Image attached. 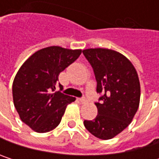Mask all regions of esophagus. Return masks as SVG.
<instances>
[{"label":"esophagus","mask_w":159,"mask_h":159,"mask_svg":"<svg viewBox=\"0 0 159 159\" xmlns=\"http://www.w3.org/2000/svg\"><path fill=\"white\" fill-rule=\"evenodd\" d=\"M79 101L82 103V104H84V103H86V102H87V99L84 97V98H79Z\"/></svg>","instance_id":"1"}]
</instances>
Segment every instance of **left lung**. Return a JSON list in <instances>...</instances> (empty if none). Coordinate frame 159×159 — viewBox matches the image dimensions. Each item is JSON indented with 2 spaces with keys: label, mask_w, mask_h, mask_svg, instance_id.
<instances>
[{
  "label": "left lung",
  "mask_w": 159,
  "mask_h": 159,
  "mask_svg": "<svg viewBox=\"0 0 159 159\" xmlns=\"http://www.w3.org/2000/svg\"><path fill=\"white\" fill-rule=\"evenodd\" d=\"M83 53L93 68L97 92L98 115L84 125L94 136L108 140L121 133L133 120L140 102V82L132 62L109 48H87Z\"/></svg>",
  "instance_id": "obj_1"
}]
</instances>
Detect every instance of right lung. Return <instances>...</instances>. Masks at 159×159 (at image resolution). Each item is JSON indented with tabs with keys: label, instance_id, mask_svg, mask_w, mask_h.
I'll list each match as a JSON object with an SVG mask.
<instances>
[{
	"label": "right lung",
	"instance_id": "obj_1",
	"mask_svg": "<svg viewBox=\"0 0 159 159\" xmlns=\"http://www.w3.org/2000/svg\"><path fill=\"white\" fill-rule=\"evenodd\" d=\"M82 53L81 49L51 46L38 50L20 67L13 83V98L21 120L37 133H47L61 122L75 98L62 94L59 75ZM59 84L60 91L56 88Z\"/></svg>",
	"mask_w": 159,
	"mask_h": 159
}]
</instances>
